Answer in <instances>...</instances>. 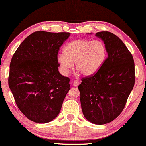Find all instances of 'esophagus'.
Wrapping results in <instances>:
<instances>
[{"label": "esophagus", "instance_id": "esophagus-1", "mask_svg": "<svg viewBox=\"0 0 146 146\" xmlns=\"http://www.w3.org/2000/svg\"><path fill=\"white\" fill-rule=\"evenodd\" d=\"M79 84H80V81L79 80H75V81L73 82V85L74 86H78Z\"/></svg>", "mask_w": 146, "mask_h": 146}]
</instances>
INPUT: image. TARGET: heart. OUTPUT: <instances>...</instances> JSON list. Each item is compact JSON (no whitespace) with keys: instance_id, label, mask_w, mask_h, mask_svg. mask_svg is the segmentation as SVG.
<instances>
[{"instance_id":"obj_1","label":"heart","mask_w":146,"mask_h":146,"mask_svg":"<svg viewBox=\"0 0 146 146\" xmlns=\"http://www.w3.org/2000/svg\"><path fill=\"white\" fill-rule=\"evenodd\" d=\"M106 48L100 40L78 39L68 42L64 53L58 56V63L62 71L67 74L75 68L84 76H91L98 72L106 58Z\"/></svg>"}]
</instances>
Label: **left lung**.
<instances>
[{
  "mask_svg": "<svg viewBox=\"0 0 146 146\" xmlns=\"http://www.w3.org/2000/svg\"><path fill=\"white\" fill-rule=\"evenodd\" d=\"M95 36L105 44L108 57L95 74L82 79L78 88L84 116L91 123L106 124L124 108L135 85V62L124 43L114 33Z\"/></svg>",
  "mask_w": 146,
  "mask_h": 146,
  "instance_id": "left-lung-1",
  "label": "left lung"
}]
</instances>
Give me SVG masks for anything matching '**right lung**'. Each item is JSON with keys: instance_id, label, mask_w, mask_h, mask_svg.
I'll use <instances>...</instances> for the list:
<instances>
[{"instance_id": "right-lung-1", "label": "right lung", "mask_w": 146, "mask_h": 146, "mask_svg": "<svg viewBox=\"0 0 146 146\" xmlns=\"http://www.w3.org/2000/svg\"><path fill=\"white\" fill-rule=\"evenodd\" d=\"M68 32H33L20 44L11 58L9 87L22 113L36 123L58 116L70 89L69 78L58 71V53Z\"/></svg>"}]
</instances>
